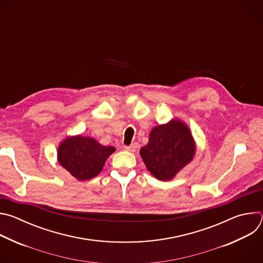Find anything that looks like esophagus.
Wrapping results in <instances>:
<instances>
[{
	"mask_svg": "<svg viewBox=\"0 0 263 263\" xmlns=\"http://www.w3.org/2000/svg\"><path fill=\"white\" fill-rule=\"evenodd\" d=\"M137 147H138V144L136 142H134L131 145L125 146V149H126V151H128V152H135L136 149H137Z\"/></svg>",
	"mask_w": 263,
	"mask_h": 263,
	"instance_id": "obj_1",
	"label": "esophagus"
}]
</instances>
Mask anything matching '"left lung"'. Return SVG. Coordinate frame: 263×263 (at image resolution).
I'll return each instance as SVG.
<instances>
[{"label": "left lung", "instance_id": "8db88e82", "mask_svg": "<svg viewBox=\"0 0 263 263\" xmlns=\"http://www.w3.org/2000/svg\"><path fill=\"white\" fill-rule=\"evenodd\" d=\"M196 151V141L189 126L179 119H173L151 130L148 142L140 148L139 154L153 177L171 181L193 161Z\"/></svg>", "mask_w": 263, "mask_h": 263}]
</instances>
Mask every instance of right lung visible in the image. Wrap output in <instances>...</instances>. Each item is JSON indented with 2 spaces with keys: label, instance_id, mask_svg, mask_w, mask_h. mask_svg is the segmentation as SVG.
<instances>
[{
  "label": "right lung",
  "instance_id": "right-lung-1",
  "mask_svg": "<svg viewBox=\"0 0 263 263\" xmlns=\"http://www.w3.org/2000/svg\"><path fill=\"white\" fill-rule=\"evenodd\" d=\"M116 147L103 145L89 136L73 135L63 139L57 148V160L73 178L87 181L98 176Z\"/></svg>",
  "mask_w": 263,
  "mask_h": 263
}]
</instances>
